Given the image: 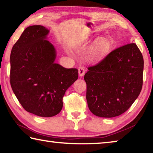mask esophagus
<instances>
[{
    "mask_svg": "<svg viewBox=\"0 0 153 153\" xmlns=\"http://www.w3.org/2000/svg\"><path fill=\"white\" fill-rule=\"evenodd\" d=\"M78 73H79V76H83L85 74V69L84 67H82L80 66L78 68Z\"/></svg>",
    "mask_w": 153,
    "mask_h": 153,
    "instance_id": "obj_1",
    "label": "esophagus"
}]
</instances>
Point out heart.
<instances>
[{"mask_svg":"<svg viewBox=\"0 0 153 153\" xmlns=\"http://www.w3.org/2000/svg\"><path fill=\"white\" fill-rule=\"evenodd\" d=\"M110 48V43L105 39H98L95 44L92 50V56L94 59H99L102 57L107 54Z\"/></svg>","mask_w":153,"mask_h":153,"instance_id":"obj_1","label":"heart"}]
</instances>
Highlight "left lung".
Here are the masks:
<instances>
[{"instance_id":"left-lung-1","label":"left lung","mask_w":153,"mask_h":153,"mask_svg":"<svg viewBox=\"0 0 153 153\" xmlns=\"http://www.w3.org/2000/svg\"><path fill=\"white\" fill-rule=\"evenodd\" d=\"M88 69L86 100L90 111L98 117L121 115L141 92L144 59L135 43L115 49Z\"/></svg>"}]
</instances>
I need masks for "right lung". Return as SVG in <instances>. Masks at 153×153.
I'll return each mask as SVG.
<instances>
[{
    "instance_id": "right-lung-1",
    "label": "right lung",
    "mask_w": 153,
    "mask_h": 153,
    "mask_svg": "<svg viewBox=\"0 0 153 153\" xmlns=\"http://www.w3.org/2000/svg\"><path fill=\"white\" fill-rule=\"evenodd\" d=\"M42 25L27 27L11 50L10 83L15 95L27 112L53 117L63 108V97L78 78L77 69L55 63L56 50L46 40Z\"/></svg>"
}]
</instances>
